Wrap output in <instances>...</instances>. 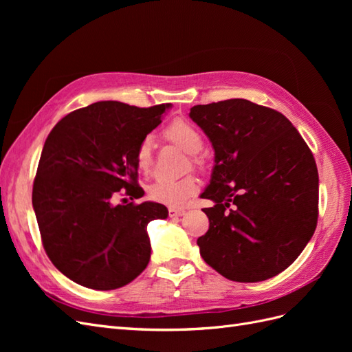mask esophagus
<instances>
[{
    "instance_id": "1",
    "label": "esophagus",
    "mask_w": 352,
    "mask_h": 352,
    "mask_svg": "<svg viewBox=\"0 0 352 352\" xmlns=\"http://www.w3.org/2000/svg\"><path fill=\"white\" fill-rule=\"evenodd\" d=\"M185 210H179V208H168V216L172 219H177V217H182L185 216Z\"/></svg>"
}]
</instances>
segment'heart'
<instances>
[{
	"label": "heart",
	"mask_w": 352,
	"mask_h": 352,
	"mask_svg": "<svg viewBox=\"0 0 352 352\" xmlns=\"http://www.w3.org/2000/svg\"><path fill=\"white\" fill-rule=\"evenodd\" d=\"M166 140L176 144L188 154H192L198 162L197 153L201 151L204 140L197 127L185 120H176L164 131ZM154 145L150 135L144 136L135 150V162L142 173H150L154 164ZM199 189V182L195 176H185L177 180H157L148 188V195L160 204L179 208L184 207L190 197H194Z\"/></svg>",
	"instance_id": "b5f03b06"
}]
</instances>
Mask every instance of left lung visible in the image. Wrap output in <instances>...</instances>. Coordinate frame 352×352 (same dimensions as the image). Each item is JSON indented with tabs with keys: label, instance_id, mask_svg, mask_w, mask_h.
<instances>
[{
	"label": "left lung",
	"instance_id": "1",
	"mask_svg": "<svg viewBox=\"0 0 352 352\" xmlns=\"http://www.w3.org/2000/svg\"><path fill=\"white\" fill-rule=\"evenodd\" d=\"M214 148L201 194L214 202L198 238L201 257L235 282H261L298 258L317 226L318 173L310 148L286 117L248 100L194 105Z\"/></svg>",
	"mask_w": 352,
	"mask_h": 352
}]
</instances>
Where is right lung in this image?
<instances>
[{"mask_svg": "<svg viewBox=\"0 0 352 352\" xmlns=\"http://www.w3.org/2000/svg\"><path fill=\"white\" fill-rule=\"evenodd\" d=\"M170 107L100 101L63 117L50 132L32 206L47 255L70 280L111 291L145 270L151 257L146 226L168 211L158 202L114 204V198L144 195L135 150Z\"/></svg>", "mask_w": 352, "mask_h": 352, "instance_id": "1", "label": "right lung"}]
</instances>
